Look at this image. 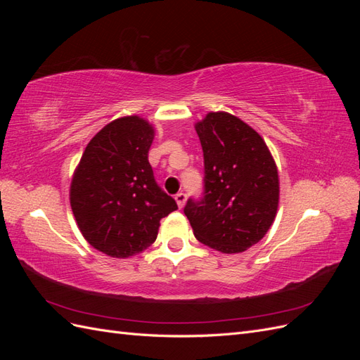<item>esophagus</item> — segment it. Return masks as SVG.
Here are the masks:
<instances>
[{
  "mask_svg": "<svg viewBox=\"0 0 360 360\" xmlns=\"http://www.w3.org/2000/svg\"><path fill=\"white\" fill-rule=\"evenodd\" d=\"M176 201H177V205L181 209V207L184 205V202H186V193H184V192H179V193L176 195Z\"/></svg>",
  "mask_w": 360,
  "mask_h": 360,
  "instance_id": "1",
  "label": "esophagus"
}]
</instances>
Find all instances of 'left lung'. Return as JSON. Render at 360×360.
Returning a JSON list of instances; mask_svg holds the SVG:
<instances>
[{
    "instance_id": "left-lung-1",
    "label": "left lung",
    "mask_w": 360,
    "mask_h": 360,
    "mask_svg": "<svg viewBox=\"0 0 360 360\" xmlns=\"http://www.w3.org/2000/svg\"><path fill=\"white\" fill-rule=\"evenodd\" d=\"M204 156V191L184 205L195 237L225 254L258 243L274 224L279 201L275 160L255 130L228 112L197 126Z\"/></svg>"
}]
</instances>
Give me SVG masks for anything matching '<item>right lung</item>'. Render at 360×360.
Wrapping results in <instances>:
<instances>
[{
	"label": "right lung",
	"instance_id": "right-lung-1",
	"mask_svg": "<svg viewBox=\"0 0 360 360\" xmlns=\"http://www.w3.org/2000/svg\"><path fill=\"white\" fill-rule=\"evenodd\" d=\"M153 127L136 115L106 124L86 146L70 186L75 219L101 252L127 258L156 240L177 202L156 183L148 162Z\"/></svg>",
	"mask_w": 360,
	"mask_h": 360
}]
</instances>
